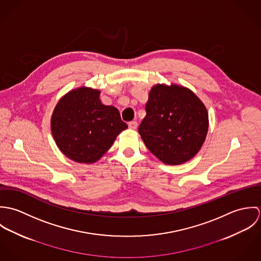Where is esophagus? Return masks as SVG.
I'll return each mask as SVG.
<instances>
[{
  "instance_id": "34e87169",
  "label": "esophagus",
  "mask_w": 261,
  "mask_h": 261,
  "mask_svg": "<svg viewBox=\"0 0 261 261\" xmlns=\"http://www.w3.org/2000/svg\"><path fill=\"white\" fill-rule=\"evenodd\" d=\"M137 127H138V122L137 121H129L128 122V128L136 129Z\"/></svg>"
}]
</instances>
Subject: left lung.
Segmentation results:
<instances>
[{
  "mask_svg": "<svg viewBox=\"0 0 261 261\" xmlns=\"http://www.w3.org/2000/svg\"><path fill=\"white\" fill-rule=\"evenodd\" d=\"M139 133L147 148L163 163L180 165L201 149L208 132V112L189 89L154 85Z\"/></svg>",
  "mask_w": 261,
  "mask_h": 261,
  "instance_id": "obj_1",
  "label": "left lung"
}]
</instances>
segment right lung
<instances>
[{"instance_id": "add662e5", "label": "right lung", "mask_w": 261, "mask_h": 261, "mask_svg": "<svg viewBox=\"0 0 261 261\" xmlns=\"http://www.w3.org/2000/svg\"><path fill=\"white\" fill-rule=\"evenodd\" d=\"M127 127L114 107L99 100V91L81 87L57 103L51 118L53 138L60 150L78 163H94Z\"/></svg>"}]
</instances>
